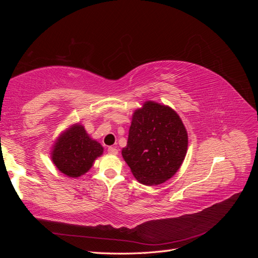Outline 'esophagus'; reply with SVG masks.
I'll return each instance as SVG.
<instances>
[{"instance_id": "obj_1", "label": "esophagus", "mask_w": 258, "mask_h": 258, "mask_svg": "<svg viewBox=\"0 0 258 258\" xmlns=\"http://www.w3.org/2000/svg\"><path fill=\"white\" fill-rule=\"evenodd\" d=\"M107 152L110 154H113V155H117L118 154V150H117L116 147H113V146H110L107 148Z\"/></svg>"}]
</instances>
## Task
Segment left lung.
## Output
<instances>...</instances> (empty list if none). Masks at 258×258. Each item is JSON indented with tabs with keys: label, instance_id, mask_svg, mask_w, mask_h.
Here are the masks:
<instances>
[{
	"label": "left lung",
	"instance_id": "1",
	"mask_svg": "<svg viewBox=\"0 0 258 258\" xmlns=\"http://www.w3.org/2000/svg\"><path fill=\"white\" fill-rule=\"evenodd\" d=\"M188 138L179 116L166 105L148 102L132 116L121 155L140 183L158 185L181 167Z\"/></svg>",
	"mask_w": 258,
	"mask_h": 258
}]
</instances>
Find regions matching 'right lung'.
<instances>
[{
	"label": "right lung",
	"mask_w": 258,
	"mask_h": 258,
	"mask_svg": "<svg viewBox=\"0 0 258 258\" xmlns=\"http://www.w3.org/2000/svg\"><path fill=\"white\" fill-rule=\"evenodd\" d=\"M102 153L100 143L91 140L83 126L75 124L58 139L51 159L62 173L77 177L87 172Z\"/></svg>",
	"instance_id": "add662e5"
}]
</instances>
